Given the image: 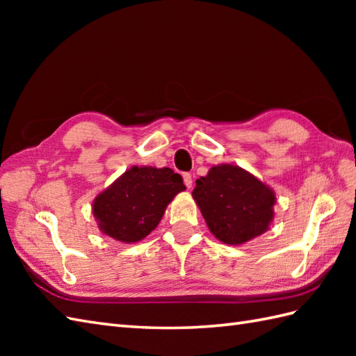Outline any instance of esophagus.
<instances>
[{
    "label": "esophagus",
    "instance_id": "obj_1",
    "mask_svg": "<svg viewBox=\"0 0 356 356\" xmlns=\"http://www.w3.org/2000/svg\"><path fill=\"white\" fill-rule=\"evenodd\" d=\"M184 184L186 185L188 190H190V188H193V177H191L190 172H185L184 174Z\"/></svg>",
    "mask_w": 356,
    "mask_h": 356
}]
</instances>
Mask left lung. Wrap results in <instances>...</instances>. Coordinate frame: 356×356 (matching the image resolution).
<instances>
[{
    "instance_id": "obj_1",
    "label": "left lung",
    "mask_w": 356,
    "mask_h": 356,
    "mask_svg": "<svg viewBox=\"0 0 356 356\" xmlns=\"http://www.w3.org/2000/svg\"><path fill=\"white\" fill-rule=\"evenodd\" d=\"M193 197L209 231L226 245L261 236L274 220L275 193L254 174L222 163L195 180Z\"/></svg>"
}]
</instances>
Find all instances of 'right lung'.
I'll use <instances>...</instances> for the list:
<instances>
[{
	"label": "right lung",
	"instance_id": "1",
	"mask_svg": "<svg viewBox=\"0 0 356 356\" xmlns=\"http://www.w3.org/2000/svg\"><path fill=\"white\" fill-rule=\"evenodd\" d=\"M185 190L171 168L131 166L93 200L97 228L122 243H138L162 220L166 207Z\"/></svg>",
	"mask_w": 356,
	"mask_h": 356
}]
</instances>
